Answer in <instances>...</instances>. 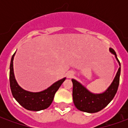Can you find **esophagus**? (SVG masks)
Returning <instances> with one entry per match:
<instances>
[{
	"mask_svg": "<svg viewBox=\"0 0 128 128\" xmlns=\"http://www.w3.org/2000/svg\"><path fill=\"white\" fill-rule=\"evenodd\" d=\"M73 75H74V73L72 71H68L66 73V76L68 78H71Z\"/></svg>",
	"mask_w": 128,
	"mask_h": 128,
	"instance_id": "34e87169",
	"label": "esophagus"
}]
</instances>
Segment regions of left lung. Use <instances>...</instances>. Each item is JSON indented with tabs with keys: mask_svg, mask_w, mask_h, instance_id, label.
Instances as JSON below:
<instances>
[{
	"mask_svg": "<svg viewBox=\"0 0 128 128\" xmlns=\"http://www.w3.org/2000/svg\"><path fill=\"white\" fill-rule=\"evenodd\" d=\"M110 51L115 56L120 67L118 68L113 82L104 92L100 94L92 93L78 81L72 79L73 102L75 107L80 111L88 113L97 112L107 106L115 96L119 84L121 64L116 57L114 50L110 48Z\"/></svg>",
	"mask_w": 128,
	"mask_h": 128,
	"instance_id": "left-lung-1",
	"label": "left lung"
}]
</instances>
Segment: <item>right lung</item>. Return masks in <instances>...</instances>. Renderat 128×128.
Instances as JSON below:
<instances>
[{"mask_svg":"<svg viewBox=\"0 0 128 128\" xmlns=\"http://www.w3.org/2000/svg\"><path fill=\"white\" fill-rule=\"evenodd\" d=\"M15 53L13 55L11 60L10 72V88L13 96L22 107L26 110L40 111L46 109L51 104L56 92L58 91L62 84L66 80V78L55 82L53 85H51L50 87L43 91L38 92L26 91L18 85L15 79L13 67V60Z\"/></svg>","mask_w":128,"mask_h":128,"instance_id":"1","label":"right lung"}]
</instances>
